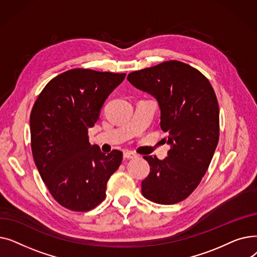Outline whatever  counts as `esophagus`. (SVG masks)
Listing matches in <instances>:
<instances>
[{"mask_svg": "<svg viewBox=\"0 0 257 257\" xmlns=\"http://www.w3.org/2000/svg\"><path fill=\"white\" fill-rule=\"evenodd\" d=\"M123 156H124L125 159H133L134 157H137L136 154L130 152V151H125V152L123 153Z\"/></svg>", "mask_w": 257, "mask_h": 257, "instance_id": "1", "label": "esophagus"}]
</instances>
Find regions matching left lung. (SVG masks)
I'll return each instance as SVG.
<instances>
[{"label":"left lung","mask_w":257,"mask_h":257,"mask_svg":"<svg viewBox=\"0 0 257 257\" xmlns=\"http://www.w3.org/2000/svg\"><path fill=\"white\" fill-rule=\"evenodd\" d=\"M129 82L151 94L168 132V156H144L150 174L143 196L158 204L186 199L205 175L219 142V105L209 81L186 63L171 60L130 73Z\"/></svg>","instance_id":"1"}]
</instances>
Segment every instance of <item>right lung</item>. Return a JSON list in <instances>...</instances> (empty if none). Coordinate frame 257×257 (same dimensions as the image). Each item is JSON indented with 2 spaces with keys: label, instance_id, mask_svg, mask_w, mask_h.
Listing matches in <instances>:
<instances>
[{
  "label": "right lung",
  "instance_id": "add662e5",
  "mask_svg": "<svg viewBox=\"0 0 257 257\" xmlns=\"http://www.w3.org/2000/svg\"><path fill=\"white\" fill-rule=\"evenodd\" d=\"M126 74L75 69L52 79L30 115L34 163L53 198L74 211H87L105 199L106 184L123 154L90 145L88 129L100 118L108 96Z\"/></svg>",
  "mask_w": 257,
  "mask_h": 257
}]
</instances>
